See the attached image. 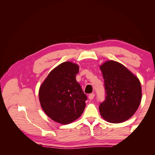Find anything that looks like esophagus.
Listing matches in <instances>:
<instances>
[{"instance_id": "obj_1", "label": "esophagus", "mask_w": 155, "mask_h": 155, "mask_svg": "<svg viewBox=\"0 0 155 155\" xmlns=\"http://www.w3.org/2000/svg\"><path fill=\"white\" fill-rule=\"evenodd\" d=\"M94 96H95L94 94H89V96H88V99L92 100L93 98L94 97Z\"/></svg>"}]
</instances>
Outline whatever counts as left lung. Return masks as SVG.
Here are the masks:
<instances>
[{
	"label": "left lung",
	"instance_id": "8db88e82",
	"mask_svg": "<svg viewBox=\"0 0 155 155\" xmlns=\"http://www.w3.org/2000/svg\"><path fill=\"white\" fill-rule=\"evenodd\" d=\"M100 68L107 95L99 107L100 114L109 123H122L139 107L142 100L140 81L124 65L115 61H107Z\"/></svg>",
	"mask_w": 155,
	"mask_h": 155
}]
</instances>
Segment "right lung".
Listing matches in <instances>:
<instances>
[{"label":"right lung","instance_id":"obj_1","mask_svg":"<svg viewBox=\"0 0 155 155\" xmlns=\"http://www.w3.org/2000/svg\"><path fill=\"white\" fill-rule=\"evenodd\" d=\"M78 64H59L41 84L39 99L42 109L55 122L66 125L79 118L85 109L87 96L76 81Z\"/></svg>","mask_w":155,"mask_h":155}]
</instances>
